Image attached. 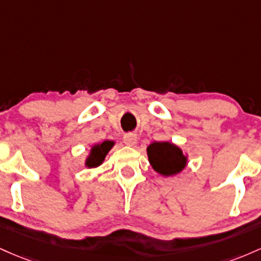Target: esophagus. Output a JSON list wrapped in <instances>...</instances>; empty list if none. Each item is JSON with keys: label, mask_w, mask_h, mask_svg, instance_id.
Instances as JSON below:
<instances>
[{"label": "esophagus", "mask_w": 261, "mask_h": 261, "mask_svg": "<svg viewBox=\"0 0 261 261\" xmlns=\"http://www.w3.org/2000/svg\"><path fill=\"white\" fill-rule=\"evenodd\" d=\"M123 143H124L125 145L133 146L137 143V134L134 133L124 134V137H123Z\"/></svg>", "instance_id": "obj_1"}]
</instances>
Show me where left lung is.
<instances>
[{
	"label": "left lung",
	"instance_id": "8db88e82",
	"mask_svg": "<svg viewBox=\"0 0 261 261\" xmlns=\"http://www.w3.org/2000/svg\"><path fill=\"white\" fill-rule=\"evenodd\" d=\"M148 156L155 171L165 176L177 174L186 165V156L181 149L168 142H156L149 145Z\"/></svg>",
	"mask_w": 261,
	"mask_h": 261
}]
</instances>
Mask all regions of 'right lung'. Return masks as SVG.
<instances>
[{
    "instance_id": "1",
    "label": "right lung",
    "mask_w": 261,
    "mask_h": 261,
    "mask_svg": "<svg viewBox=\"0 0 261 261\" xmlns=\"http://www.w3.org/2000/svg\"><path fill=\"white\" fill-rule=\"evenodd\" d=\"M113 146V142H110V140H106L102 144H97L93 145L91 149V154L90 156L87 158L86 160V166L87 168H96L98 166L99 164H102V162L105 160V156L108 153L111 148Z\"/></svg>"
}]
</instances>
